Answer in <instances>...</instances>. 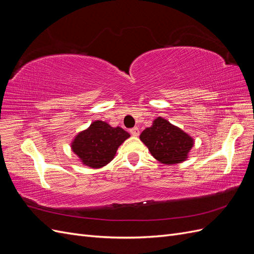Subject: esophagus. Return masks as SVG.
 <instances>
[{"label": "esophagus", "instance_id": "esophagus-1", "mask_svg": "<svg viewBox=\"0 0 254 254\" xmlns=\"http://www.w3.org/2000/svg\"><path fill=\"white\" fill-rule=\"evenodd\" d=\"M130 133H131L133 136H139L140 134V130L137 127H134L132 129H130Z\"/></svg>", "mask_w": 254, "mask_h": 254}]
</instances>
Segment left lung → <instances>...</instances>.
<instances>
[{"label":"left lung","mask_w":254,"mask_h":254,"mask_svg":"<svg viewBox=\"0 0 254 254\" xmlns=\"http://www.w3.org/2000/svg\"><path fill=\"white\" fill-rule=\"evenodd\" d=\"M140 140L147 146L153 158L166 165L186 161L194 145L193 137L161 117L143 130Z\"/></svg>","instance_id":"1"}]
</instances>
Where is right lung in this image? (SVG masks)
I'll use <instances>...</instances> for the list:
<instances>
[{"instance_id":"right-lung-1","label":"right lung","mask_w":254,"mask_h":254,"mask_svg":"<svg viewBox=\"0 0 254 254\" xmlns=\"http://www.w3.org/2000/svg\"><path fill=\"white\" fill-rule=\"evenodd\" d=\"M129 136L123 128L97 120L74 137L71 148L83 165L101 168L111 162L120 145Z\"/></svg>"}]
</instances>
